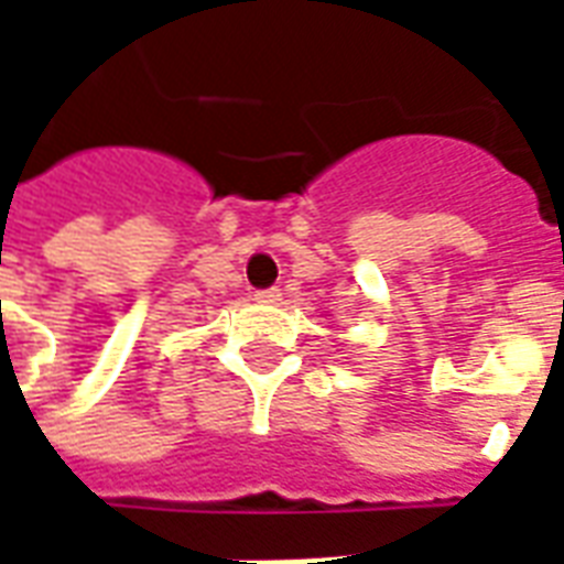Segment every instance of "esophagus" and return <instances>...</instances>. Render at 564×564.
<instances>
[{"mask_svg":"<svg viewBox=\"0 0 564 564\" xmlns=\"http://www.w3.org/2000/svg\"><path fill=\"white\" fill-rule=\"evenodd\" d=\"M257 302H262V305H274V302H281V290H278V286H269V290H259Z\"/></svg>","mask_w":564,"mask_h":564,"instance_id":"1","label":"esophagus"}]
</instances>
